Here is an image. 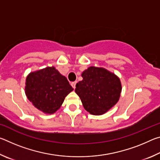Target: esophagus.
Here are the masks:
<instances>
[{
	"instance_id": "esophagus-1",
	"label": "esophagus",
	"mask_w": 160,
	"mask_h": 160,
	"mask_svg": "<svg viewBox=\"0 0 160 160\" xmlns=\"http://www.w3.org/2000/svg\"><path fill=\"white\" fill-rule=\"evenodd\" d=\"M76 84H77V81H75V82H72L71 83V86L75 89V86H76Z\"/></svg>"
}]
</instances>
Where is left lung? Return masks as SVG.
<instances>
[{
	"label": "left lung",
	"instance_id": "left-lung-1",
	"mask_svg": "<svg viewBox=\"0 0 160 160\" xmlns=\"http://www.w3.org/2000/svg\"><path fill=\"white\" fill-rule=\"evenodd\" d=\"M82 77L75 91L87 112L102 115L118 102L122 88L114 73L103 68L91 66L82 72Z\"/></svg>",
	"mask_w": 160,
	"mask_h": 160
}]
</instances>
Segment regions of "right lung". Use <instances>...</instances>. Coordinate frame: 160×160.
Here are the masks:
<instances>
[{"instance_id":"right-lung-1","label":"right lung","mask_w":160,"mask_h":160,"mask_svg":"<svg viewBox=\"0 0 160 160\" xmlns=\"http://www.w3.org/2000/svg\"><path fill=\"white\" fill-rule=\"evenodd\" d=\"M25 85L28 99L37 109L49 114L55 113L73 90L67 78L53 66L30 72Z\"/></svg>"}]
</instances>
